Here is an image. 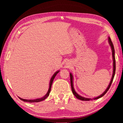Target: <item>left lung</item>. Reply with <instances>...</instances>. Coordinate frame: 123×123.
Segmentation results:
<instances>
[{"label":"left lung","instance_id":"obj_1","mask_svg":"<svg viewBox=\"0 0 123 123\" xmlns=\"http://www.w3.org/2000/svg\"><path fill=\"white\" fill-rule=\"evenodd\" d=\"M108 41H109V44L110 45V47H111V48L112 50V59H113V74H112V76L111 78V81H110V82L109 85V86H108V87H107V88L106 89V90L103 93H102L100 95H99V96H98V97L93 98H87L83 97L82 96H81V95H80L79 94H78V93L76 92L75 91L74 88V85H73V74L71 73H70V84H71V88H72V92H73V94L75 95V96L76 98H78V99H80V100H82V101H89V100H96L98 99H99V98H101L102 97H103L104 95L107 93V92L109 89L110 86H111L112 82V81H113V80L114 79V75H115V72H116V60H115V56H114V55H115V51H114V48L113 43H112L111 39V38H110V37H108Z\"/></svg>","mask_w":123,"mask_h":123}]
</instances>
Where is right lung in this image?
Listing matches in <instances>:
<instances>
[{
    "instance_id": "1",
    "label": "right lung",
    "mask_w": 123,
    "mask_h": 123,
    "mask_svg": "<svg viewBox=\"0 0 123 123\" xmlns=\"http://www.w3.org/2000/svg\"><path fill=\"white\" fill-rule=\"evenodd\" d=\"M59 72H60V70H57V71L55 73L53 74V75L52 76V77L50 79V82H49V86L48 91L47 94H45L44 96H43V97H42V98H37V99H22V98H20L19 97H18V98H19L22 101H24L25 102H29V103H37V102H40V101L44 100V99H46L47 98L49 95L50 92V91H51L52 84H53L54 79V78H55L56 75Z\"/></svg>"
}]
</instances>
